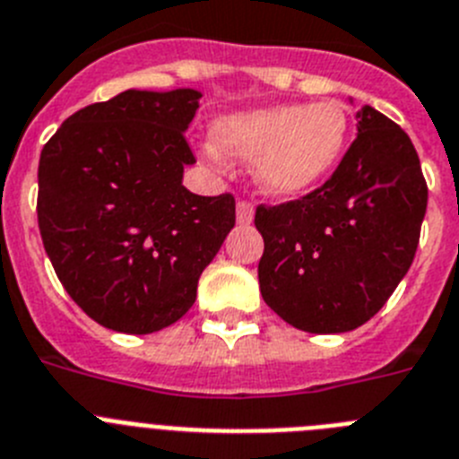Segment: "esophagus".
Instances as JSON below:
<instances>
[{
	"label": "esophagus",
	"instance_id": "obj_1",
	"mask_svg": "<svg viewBox=\"0 0 459 459\" xmlns=\"http://www.w3.org/2000/svg\"><path fill=\"white\" fill-rule=\"evenodd\" d=\"M235 212H238V224L240 226H249L254 221V205L249 201H238Z\"/></svg>",
	"mask_w": 459,
	"mask_h": 459
}]
</instances>
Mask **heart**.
<instances>
[{"label": "heart", "mask_w": 459, "mask_h": 459, "mask_svg": "<svg viewBox=\"0 0 459 459\" xmlns=\"http://www.w3.org/2000/svg\"><path fill=\"white\" fill-rule=\"evenodd\" d=\"M212 138L221 152L254 161L256 180L265 191L300 196L340 163L349 117L334 101L281 103L217 119Z\"/></svg>", "instance_id": "obj_1"}]
</instances>
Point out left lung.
Segmentation results:
<instances>
[{"mask_svg": "<svg viewBox=\"0 0 459 459\" xmlns=\"http://www.w3.org/2000/svg\"><path fill=\"white\" fill-rule=\"evenodd\" d=\"M356 119V141L325 185L256 207L261 296L305 333H349L369 321L411 268L428 210L411 138L372 106Z\"/></svg>", "mask_w": 459, "mask_h": 459, "instance_id": "1", "label": "left lung"}]
</instances>
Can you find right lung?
<instances>
[{
  "mask_svg": "<svg viewBox=\"0 0 459 459\" xmlns=\"http://www.w3.org/2000/svg\"><path fill=\"white\" fill-rule=\"evenodd\" d=\"M198 90H126L64 119L39 161V230L59 281L99 325L150 334L189 312L235 226V198L182 185Z\"/></svg>",
  "mask_w": 459,
  "mask_h": 459,
  "instance_id": "add662e5",
  "label": "right lung"
}]
</instances>
